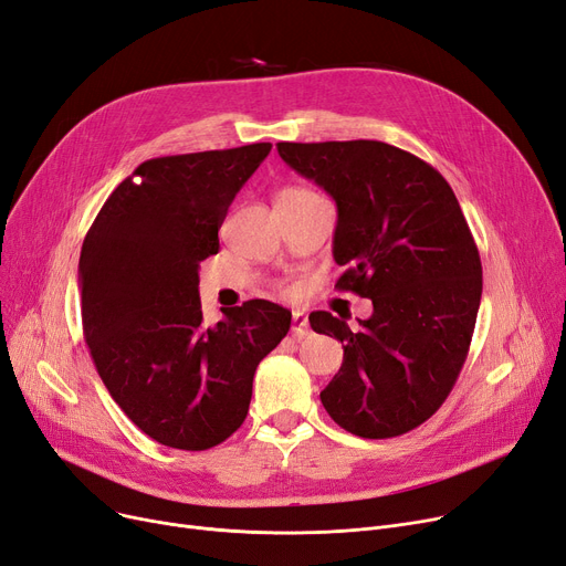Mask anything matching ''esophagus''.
<instances>
[{
	"mask_svg": "<svg viewBox=\"0 0 566 566\" xmlns=\"http://www.w3.org/2000/svg\"><path fill=\"white\" fill-rule=\"evenodd\" d=\"M310 333L307 316L303 312H293V324H291V335L296 339H303Z\"/></svg>",
	"mask_w": 566,
	"mask_h": 566,
	"instance_id": "34e87169",
	"label": "esophagus"
}]
</instances>
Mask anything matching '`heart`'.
Masks as SVG:
<instances>
[{"instance_id": "1", "label": "heart", "mask_w": 566, "mask_h": 566, "mask_svg": "<svg viewBox=\"0 0 566 566\" xmlns=\"http://www.w3.org/2000/svg\"><path fill=\"white\" fill-rule=\"evenodd\" d=\"M307 193H312V191L301 189V187H289V189H282V191H280L277 199H298V196H307ZM286 293H293V291L286 289Z\"/></svg>"}]
</instances>
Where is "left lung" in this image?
<instances>
[{
  "mask_svg": "<svg viewBox=\"0 0 566 566\" xmlns=\"http://www.w3.org/2000/svg\"><path fill=\"white\" fill-rule=\"evenodd\" d=\"M280 157L337 206L335 289L373 301L349 328L331 312L310 326L342 342L322 390L352 434L388 439L426 423L462 370L481 305V259L451 185L423 159L381 140L277 143Z\"/></svg>",
  "mask_w": 566,
  "mask_h": 566,
  "instance_id": "8db88e82",
  "label": "left lung"
}]
</instances>
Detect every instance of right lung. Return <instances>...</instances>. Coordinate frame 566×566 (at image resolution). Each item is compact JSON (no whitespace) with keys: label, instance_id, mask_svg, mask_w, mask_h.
I'll use <instances>...</instances> for the list:
<instances>
[{"label":"right lung","instance_id":"right-lung-1","mask_svg":"<svg viewBox=\"0 0 566 566\" xmlns=\"http://www.w3.org/2000/svg\"><path fill=\"white\" fill-rule=\"evenodd\" d=\"M270 143L143 161L108 196L81 261L83 333L132 423L170 449L206 451L244 421L256 365L289 333L270 301L203 324L199 263L219 252L229 206Z\"/></svg>","mask_w":566,"mask_h":566}]
</instances>
